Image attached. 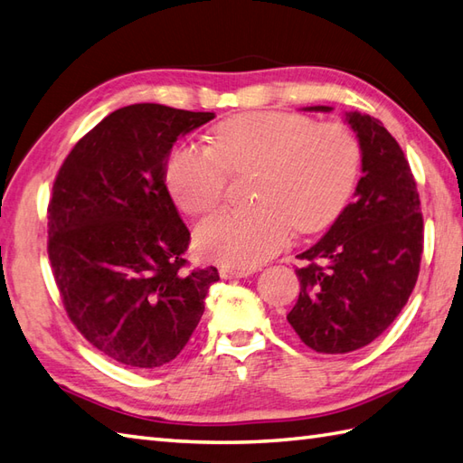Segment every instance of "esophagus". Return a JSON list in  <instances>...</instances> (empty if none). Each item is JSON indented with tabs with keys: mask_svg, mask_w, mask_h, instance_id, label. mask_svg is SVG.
<instances>
[{
	"mask_svg": "<svg viewBox=\"0 0 463 463\" xmlns=\"http://www.w3.org/2000/svg\"><path fill=\"white\" fill-rule=\"evenodd\" d=\"M249 274H252V270H249V268H231V266L221 268V278H224V280H239V278H246Z\"/></svg>",
	"mask_w": 463,
	"mask_h": 463,
	"instance_id": "34e87169",
	"label": "esophagus"
}]
</instances>
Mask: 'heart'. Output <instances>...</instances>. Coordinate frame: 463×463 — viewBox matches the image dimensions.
Segmentation results:
<instances>
[{"instance_id": "obj_1", "label": "heart", "mask_w": 463, "mask_h": 463, "mask_svg": "<svg viewBox=\"0 0 463 463\" xmlns=\"http://www.w3.org/2000/svg\"><path fill=\"white\" fill-rule=\"evenodd\" d=\"M254 177V209L221 211L203 221L195 242L209 260L254 268L280 252L292 229L317 232L339 217L361 171L349 126L316 124L292 112H246L214 126L213 144L171 154L167 187L189 214L209 213L227 195L231 174Z\"/></svg>"}]
</instances>
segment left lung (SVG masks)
Wrapping results in <instances>:
<instances>
[{
	"label": "left lung",
	"instance_id": "1",
	"mask_svg": "<svg viewBox=\"0 0 463 463\" xmlns=\"http://www.w3.org/2000/svg\"><path fill=\"white\" fill-rule=\"evenodd\" d=\"M345 120L359 137L363 177L326 236L298 256L306 264L288 314L298 337L327 354L369 345L392 324L418 280L424 244L420 197L399 142L369 114Z\"/></svg>",
	"mask_w": 463,
	"mask_h": 463
}]
</instances>
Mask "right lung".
Returning a JSON list of instances; mask_svg holds the SVG:
<instances>
[{
    "mask_svg": "<svg viewBox=\"0 0 463 463\" xmlns=\"http://www.w3.org/2000/svg\"><path fill=\"white\" fill-rule=\"evenodd\" d=\"M164 104H132L71 149L49 201V260L67 316L106 357L156 369L187 345L219 280L185 272L191 232L165 185L179 136L213 120Z\"/></svg>",
    "mask_w": 463,
    "mask_h": 463,
    "instance_id": "right-lung-1",
    "label": "right lung"
}]
</instances>
